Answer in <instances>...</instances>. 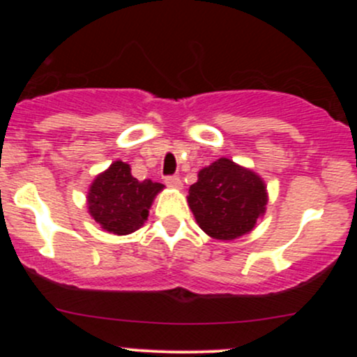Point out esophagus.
<instances>
[{
	"instance_id": "obj_1",
	"label": "esophagus",
	"mask_w": 357,
	"mask_h": 357,
	"mask_svg": "<svg viewBox=\"0 0 357 357\" xmlns=\"http://www.w3.org/2000/svg\"><path fill=\"white\" fill-rule=\"evenodd\" d=\"M165 181H166L167 186L174 188V190H181V188H183L181 178H179V176H167Z\"/></svg>"
}]
</instances>
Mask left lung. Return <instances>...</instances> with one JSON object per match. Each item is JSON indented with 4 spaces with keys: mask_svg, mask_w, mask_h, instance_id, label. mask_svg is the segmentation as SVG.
<instances>
[{
    "mask_svg": "<svg viewBox=\"0 0 357 357\" xmlns=\"http://www.w3.org/2000/svg\"><path fill=\"white\" fill-rule=\"evenodd\" d=\"M268 192L255 171L220 158L198 173L190 186V204L196 223L215 240H236L255 228L265 215Z\"/></svg>",
    "mask_w": 357,
    "mask_h": 357,
    "instance_id": "obj_1",
    "label": "left lung"
}]
</instances>
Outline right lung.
Segmentation results:
<instances>
[{
    "instance_id": "right-lung-1",
    "label": "right lung",
    "mask_w": 357,
    "mask_h": 357,
    "mask_svg": "<svg viewBox=\"0 0 357 357\" xmlns=\"http://www.w3.org/2000/svg\"><path fill=\"white\" fill-rule=\"evenodd\" d=\"M162 190L165 184L139 181L127 162L114 161L89 186L87 208L102 230L129 235L144 225L154 198Z\"/></svg>"
}]
</instances>
